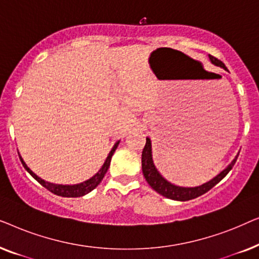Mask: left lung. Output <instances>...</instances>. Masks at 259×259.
Masks as SVG:
<instances>
[{
	"label": "left lung",
	"mask_w": 259,
	"mask_h": 259,
	"mask_svg": "<svg viewBox=\"0 0 259 259\" xmlns=\"http://www.w3.org/2000/svg\"><path fill=\"white\" fill-rule=\"evenodd\" d=\"M210 60L213 65L226 69L225 65L221 61V60H218L217 58H214V56H212V55H210ZM238 155H239V153L236 155V158L233 159L231 164H230L228 167L224 169V171L219 173L217 177H214V178L210 180L208 183H205L201 186H197V187L176 186V185H173V184L168 183L166 179L162 178V177L160 176V173H159L157 171V168H155L153 160H152V148H151L150 138H146V145H145V147L143 150V154H141V165H143V173H144L145 179H146V182L150 184V186L152 187V189H153L154 191H157V192L159 194H161V196L169 198V199L185 201V200L194 199V198H197V197L201 196V194L206 193L207 191H210L212 189V187L217 185V184L221 182V180L224 178V177L228 175L230 171H231L233 165L236 164Z\"/></svg>",
	"instance_id": "1"
}]
</instances>
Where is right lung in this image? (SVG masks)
<instances>
[{
  "label": "right lung",
  "mask_w": 259,
  "mask_h": 259,
  "mask_svg": "<svg viewBox=\"0 0 259 259\" xmlns=\"http://www.w3.org/2000/svg\"><path fill=\"white\" fill-rule=\"evenodd\" d=\"M118 145H119V143H116L114 145V147L112 148V151L109 152L108 157H107V159H106L104 166H102V167L100 168V171H99L94 177H92L91 179H88V180H86V182H83L81 184H77V185H55V184L45 182V180L38 178V177L35 175V173L30 171L29 167H28V166L26 165V162L23 161V159L21 158V155H20V159H21V162H22L23 167L30 173V176L33 177L35 180H37V182L40 183L42 186L46 187V189H47L48 191H51L52 193H54V194H56V196H60V197H68V198L82 197V196H84V194H87L88 192H91L92 190H94L95 187H97L99 184L101 183V180L104 179L106 172H107L109 165H111L112 155L115 152L116 147H118Z\"/></svg>",
  "instance_id": "1"
}]
</instances>
